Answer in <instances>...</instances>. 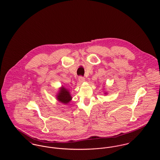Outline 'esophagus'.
I'll return each mask as SVG.
<instances>
[{
    "label": "esophagus",
    "instance_id": "obj_1",
    "mask_svg": "<svg viewBox=\"0 0 160 160\" xmlns=\"http://www.w3.org/2000/svg\"><path fill=\"white\" fill-rule=\"evenodd\" d=\"M79 81L80 83H82L85 81V78L82 76H80V77H79Z\"/></svg>",
    "mask_w": 160,
    "mask_h": 160
}]
</instances>
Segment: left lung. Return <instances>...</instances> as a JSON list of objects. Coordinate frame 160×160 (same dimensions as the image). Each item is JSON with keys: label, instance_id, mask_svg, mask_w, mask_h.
Wrapping results in <instances>:
<instances>
[{"label": "left lung", "instance_id": "left-lung-1", "mask_svg": "<svg viewBox=\"0 0 160 160\" xmlns=\"http://www.w3.org/2000/svg\"><path fill=\"white\" fill-rule=\"evenodd\" d=\"M105 92V91H104ZM107 92H105V93H104V94H105V95H107V93H107Z\"/></svg>", "mask_w": 160, "mask_h": 160}]
</instances>
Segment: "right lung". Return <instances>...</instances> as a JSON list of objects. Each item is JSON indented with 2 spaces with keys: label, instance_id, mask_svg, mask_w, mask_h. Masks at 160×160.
I'll return each mask as SVG.
<instances>
[{
  "label": "right lung",
  "instance_id": "obj_1",
  "mask_svg": "<svg viewBox=\"0 0 160 160\" xmlns=\"http://www.w3.org/2000/svg\"><path fill=\"white\" fill-rule=\"evenodd\" d=\"M56 98L58 102L63 104H68L72 100V97L69 89L63 86L60 88L58 92L56 95Z\"/></svg>",
  "mask_w": 160,
  "mask_h": 160
}]
</instances>
